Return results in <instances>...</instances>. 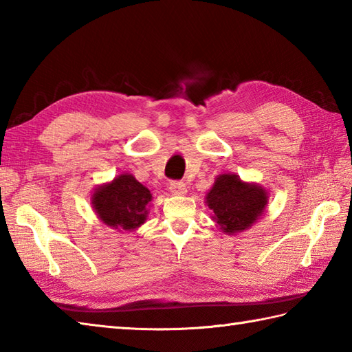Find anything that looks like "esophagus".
Listing matches in <instances>:
<instances>
[{
    "label": "esophagus",
    "instance_id": "obj_1",
    "mask_svg": "<svg viewBox=\"0 0 352 352\" xmlns=\"http://www.w3.org/2000/svg\"><path fill=\"white\" fill-rule=\"evenodd\" d=\"M169 189L172 192V195L175 197H183L188 193V188H186V184L183 182H172L169 184Z\"/></svg>",
    "mask_w": 352,
    "mask_h": 352
}]
</instances>
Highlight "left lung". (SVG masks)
Instances as JSON below:
<instances>
[{
  "instance_id": "obj_1",
  "label": "left lung",
  "mask_w": 352,
  "mask_h": 352,
  "mask_svg": "<svg viewBox=\"0 0 352 352\" xmlns=\"http://www.w3.org/2000/svg\"><path fill=\"white\" fill-rule=\"evenodd\" d=\"M206 204L223 233L236 234L263 214L267 192L258 184L242 182L236 174H221L207 192Z\"/></svg>"
}]
</instances>
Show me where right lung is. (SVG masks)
Segmentation results:
<instances>
[{"label": "right lung", "instance_id": "1", "mask_svg": "<svg viewBox=\"0 0 352 352\" xmlns=\"http://www.w3.org/2000/svg\"><path fill=\"white\" fill-rule=\"evenodd\" d=\"M153 195L131 174L118 175L113 182L98 186L92 206L106 226L119 231H133L145 223Z\"/></svg>", "mask_w": 352, "mask_h": 352}]
</instances>
